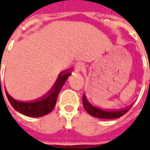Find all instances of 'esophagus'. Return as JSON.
<instances>
[{
  "mask_svg": "<svg viewBox=\"0 0 150 150\" xmlns=\"http://www.w3.org/2000/svg\"><path fill=\"white\" fill-rule=\"evenodd\" d=\"M83 65L82 64V63H80V62H78V63H76L75 64V71H82L83 70Z\"/></svg>",
  "mask_w": 150,
  "mask_h": 150,
  "instance_id": "obj_1",
  "label": "esophagus"
}]
</instances>
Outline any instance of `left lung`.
Wrapping results in <instances>:
<instances>
[{
    "label": "left lung",
    "mask_w": 150,
    "mask_h": 150,
    "mask_svg": "<svg viewBox=\"0 0 150 150\" xmlns=\"http://www.w3.org/2000/svg\"><path fill=\"white\" fill-rule=\"evenodd\" d=\"M83 104L85 110L88 112V114H90L91 116L100 118V119H116L119 118L123 115H125L128 111L130 109V107L127 108L125 109L120 111H104L100 108L92 106L88 100L86 99L85 96L83 95Z\"/></svg>",
    "instance_id": "left-lung-1"
}]
</instances>
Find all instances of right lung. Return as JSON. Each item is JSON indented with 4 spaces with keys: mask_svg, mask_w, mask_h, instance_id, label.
<instances>
[{
    "mask_svg": "<svg viewBox=\"0 0 150 150\" xmlns=\"http://www.w3.org/2000/svg\"><path fill=\"white\" fill-rule=\"evenodd\" d=\"M70 75L71 72L68 71L60 73L52 89L44 96L34 102H20L13 99L7 91H5V94L10 104L18 112L30 117L43 116L54 109L59 92Z\"/></svg>",
    "mask_w": 150,
    "mask_h": 150,
    "instance_id": "obj_1",
    "label": "right lung"
}]
</instances>
